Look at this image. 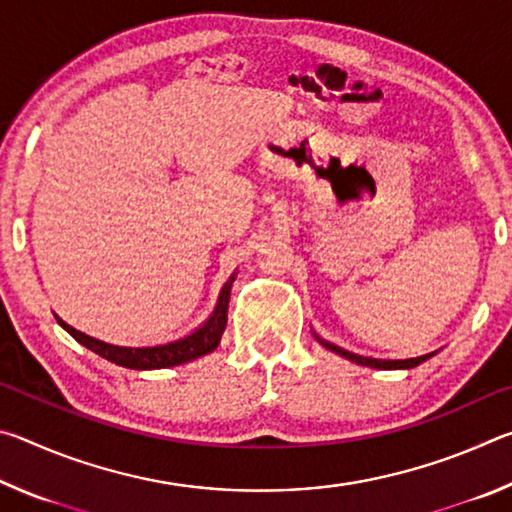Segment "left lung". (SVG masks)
Returning a JSON list of instances; mask_svg holds the SVG:
<instances>
[{"mask_svg":"<svg viewBox=\"0 0 512 512\" xmlns=\"http://www.w3.org/2000/svg\"><path fill=\"white\" fill-rule=\"evenodd\" d=\"M314 336H316V341L323 345V348H327L329 352L339 354V357L357 363V366H368V368H377V370H411V368L420 366V363H424L427 359H431L433 354H436V352H429V354H422V357H415V359H375V357H363V354L350 352V350L341 348V345L329 343V341L323 339V336H318L316 332H314Z\"/></svg>","mask_w":512,"mask_h":512,"instance_id":"8db88e82","label":"left lung"}]
</instances>
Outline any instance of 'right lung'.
Returning a JSON list of instances; mask_svg holds the SVG:
<instances>
[{
	"mask_svg": "<svg viewBox=\"0 0 512 512\" xmlns=\"http://www.w3.org/2000/svg\"><path fill=\"white\" fill-rule=\"evenodd\" d=\"M239 271L232 273L228 277V282L221 287L219 300H216V307L210 314V318L205 320L203 325H198L194 332H189L183 339L169 341V343H160V345H115V343H106L94 339L90 334H83L79 329H74L72 325H67L63 318H58V325L65 329L67 334H72L76 341L85 348L92 350L94 354H99L101 359H106L115 366L121 368H131V370H160V368H173L180 366V363H189L203 354H210L216 350V345L221 343L225 323H228V302H230V289L232 282H235Z\"/></svg>",
	"mask_w": 512,
	"mask_h": 512,
	"instance_id": "obj_1",
	"label": "right lung"
}]
</instances>
